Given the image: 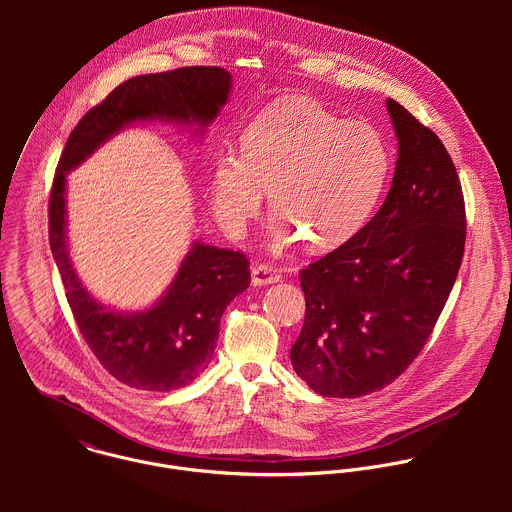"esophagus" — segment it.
Here are the masks:
<instances>
[{"instance_id":"esophagus-1","label":"esophagus","mask_w":512,"mask_h":512,"mask_svg":"<svg viewBox=\"0 0 512 512\" xmlns=\"http://www.w3.org/2000/svg\"><path fill=\"white\" fill-rule=\"evenodd\" d=\"M282 272L272 264H254L252 266V284L254 286H268L280 282Z\"/></svg>"}]
</instances>
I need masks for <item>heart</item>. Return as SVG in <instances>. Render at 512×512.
<instances>
[{"mask_svg": "<svg viewBox=\"0 0 512 512\" xmlns=\"http://www.w3.org/2000/svg\"><path fill=\"white\" fill-rule=\"evenodd\" d=\"M390 171V153L368 124L345 122L307 98L262 110L213 163L211 203L220 226L240 236L266 195L278 246L305 236L311 248L349 240L370 217Z\"/></svg>", "mask_w": 512, "mask_h": 512, "instance_id": "1", "label": "heart"}]
</instances>
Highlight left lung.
Masks as SVG:
<instances>
[{
  "label": "left lung",
  "mask_w": 512,
  "mask_h": 512,
  "mask_svg": "<svg viewBox=\"0 0 512 512\" xmlns=\"http://www.w3.org/2000/svg\"><path fill=\"white\" fill-rule=\"evenodd\" d=\"M386 108L398 138L386 201L355 236L299 272L305 321L293 370L329 398L376 392L412 365L463 260L465 203L447 149L396 100Z\"/></svg>",
  "instance_id": "8db88e82"
}]
</instances>
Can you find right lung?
<instances>
[{
    "instance_id": "right-lung-1",
    "label": "right lung",
    "mask_w": 512,
    "mask_h": 512,
    "mask_svg": "<svg viewBox=\"0 0 512 512\" xmlns=\"http://www.w3.org/2000/svg\"><path fill=\"white\" fill-rule=\"evenodd\" d=\"M230 88V73L219 67L132 76L80 118L57 165L49 199V244L74 321L100 365L138 390L181 388L209 366L226 305L250 286V264L242 252L193 242L157 303L138 313L114 311L86 292L69 258L67 173L136 122L205 128L226 104Z\"/></svg>"
}]
</instances>
